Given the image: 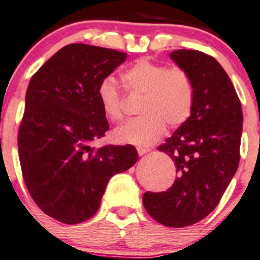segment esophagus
Here are the masks:
<instances>
[{"label": "esophagus", "instance_id": "esophagus-1", "mask_svg": "<svg viewBox=\"0 0 260 260\" xmlns=\"http://www.w3.org/2000/svg\"><path fill=\"white\" fill-rule=\"evenodd\" d=\"M137 152H138V155H144L145 153L150 152V149H148V148H142V147H138L137 148Z\"/></svg>", "mask_w": 260, "mask_h": 260}]
</instances>
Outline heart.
Returning <instances> with one entry per match:
<instances>
[{"mask_svg": "<svg viewBox=\"0 0 260 260\" xmlns=\"http://www.w3.org/2000/svg\"><path fill=\"white\" fill-rule=\"evenodd\" d=\"M122 79L131 92L144 95L143 116L117 128L113 132L117 143L149 147L161 138L167 124L178 127L190 118L195 91L190 75L181 68H168L143 58L131 65ZM98 99L107 119L123 118V96L111 76L99 84Z\"/></svg>", "mask_w": 260, "mask_h": 260, "instance_id": "heart-1", "label": "heart"}]
</instances>
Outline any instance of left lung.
<instances>
[{"label": "left lung", "mask_w": 260, "mask_h": 260, "mask_svg": "<svg viewBox=\"0 0 260 260\" xmlns=\"http://www.w3.org/2000/svg\"><path fill=\"white\" fill-rule=\"evenodd\" d=\"M190 75L195 91L190 118L158 150L175 162L178 178L162 192L143 195L144 209L159 223L181 228L215 210L239 164L243 115L232 81L219 62L199 50L170 54Z\"/></svg>", "instance_id": "obj_1"}]
</instances>
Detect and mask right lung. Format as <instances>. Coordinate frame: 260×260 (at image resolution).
I'll use <instances>...</instances> for the list:
<instances>
[{
    "label": "right lung",
    "mask_w": 260,
    "mask_h": 260,
    "mask_svg": "<svg viewBox=\"0 0 260 260\" xmlns=\"http://www.w3.org/2000/svg\"><path fill=\"white\" fill-rule=\"evenodd\" d=\"M125 58L115 49L69 44L28 85L18 129L22 175L39 209L62 223L92 217L108 180L138 160L133 145H90L110 129L99 84Z\"/></svg>",
    "instance_id": "1"
}]
</instances>
